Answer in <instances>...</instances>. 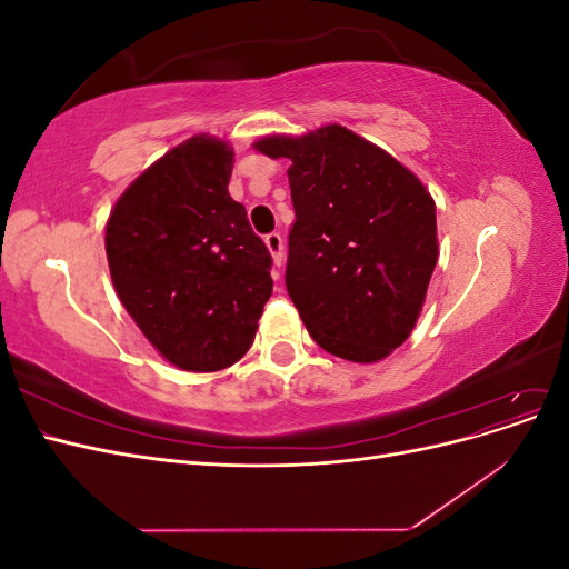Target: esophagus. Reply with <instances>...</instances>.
<instances>
[{"mask_svg": "<svg viewBox=\"0 0 569 569\" xmlns=\"http://www.w3.org/2000/svg\"><path fill=\"white\" fill-rule=\"evenodd\" d=\"M266 247L270 249L272 258H274V266H282L284 261V242H282V234L280 232H270L266 234Z\"/></svg>", "mask_w": 569, "mask_h": 569, "instance_id": "1", "label": "esophagus"}]
</instances>
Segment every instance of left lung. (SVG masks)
Wrapping results in <instances>:
<instances>
[{
    "mask_svg": "<svg viewBox=\"0 0 569 569\" xmlns=\"http://www.w3.org/2000/svg\"><path fill=\"white\" fill-rule=\"evenodd\" d=\"M256 147L291 161L284 284L306 330L353 363L389 356L416 325L439 256L425 184L341 126Z\"/></svg>",
    "mask_w": 569,
    "mask_h": 569,
    "instance_id": "left-lung-1",
    "label": "left lung"
}]
</instances>
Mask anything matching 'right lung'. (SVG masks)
<instances>
[{
	"label": "right lung",
	"mask_w": 569,
	"mask_h": 569,
	"mask_svg": "<svg viewBox=\"0 0 569 569\" xmlns=\"http://www.w3.org/2000/svg\"><path fill=\"white\" fill-rule=\"evenodd\" d=\"M232 149L197 134L168 151L113 206L111 280L170 363L213 372L242 358L272 295V256L228 194Z\"/></svg>",
	"instance_id": "1"
}]
</instances>
